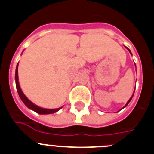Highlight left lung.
Segmentation results:
<instances>
[{
	"label": "left lung",
	"instance_id": "left-lung-1",
	"mask_svg": "<svg viewBox=\"0 0 154 154\" xmlns=\"http://www.w3.org/2000/svg\"><path fill=\"white\" fill-rule=\"evenodd\" d=\"M126 48H127V47H126ZM128 51H130V53H131V51H130V50H129V49H128ZM133 96H134V94H133ZM133 96H132V97H131V98H130V100H128V103H126V105H125V106H127V105H128V103H130V101H131V99H132V97H133Z\"/></svg>",
	"mask_w": 154,
	"mask_h": 154
}]
</instances>
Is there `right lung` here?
Instances as JSON below:
<instances>
[{"mask_svg": "<svg viewBox=\"0 0 154 154\" xmlns=\"http://www.w3.org/2000/svg\"><path fill=\"white\" fill-rule=\"evenodd\" d=\"M15 80H16V87H17V92H18V94L20 97L21 100L23 101V103L29 108L30 109L33 110L35 111V112H37L38 114H52V113L56 112L59 109H61L62 107H60L58 109H42V108H40L38 106H35L34 105L33 103L30 102L29 100L27 99V97H26L25 95L23 94V91L21 90L20 87V84H19V81H18V64L17 65V68H16V74H15Z\"/></svg>", "mask_w": 154, "mask_h": 154, "instance_id": "obj_1", "label": "right lung"}]
</instances>
